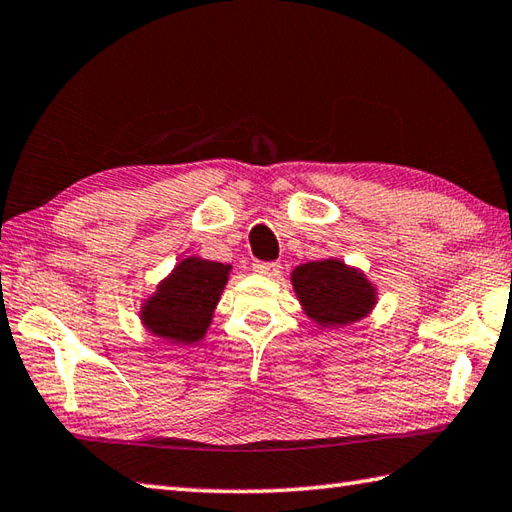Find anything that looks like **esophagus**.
Segmentation results:
<instances>
[{"mask_svg":"<svg viewBox=\"0 0 512 512\" xmlns=\"http://www.w3.org/2000/svg\"><path fill=\"white\" fill-rule=\"evenodd\" d=\"M253 270L257 275H264V277H275L282 273V264L279 262H255Z\"/></svg>","mask_w":512,"mask_h":512,"instance_id":"esophagus-1","label":"esophagus"}]
</instances>
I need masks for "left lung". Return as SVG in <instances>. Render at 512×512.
Instances as JSON below:
<instances>
[{"instance_id":"left-lung-1","label":"left lung","mask_w":512,"mask_h":512,"mask_svg":"<svg viewBox=\"0 0 512 512\" xmlns=\"http://www.w3.org/2000/svg\"><path fill=\"white\" fill-rule=\"evenodd\" d=\"M290 279L308 317L322 326L353 324L375 304V288L366 277L337 259L297 266Z\"/></svg>"}]
</instances>
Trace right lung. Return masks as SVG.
Returning <instances> with one entry per match:
<instances>
[{
    "mask_svg": "<svg viewBox=\"0 0 512 512\" xmlns=\"http://www.w3.org/2000/svg\"><path fill=\"white\" fill-rule=\"evenodd\" d=\"M228 268L199 257L184 259L146 302L142 310L146 328L175 344L199 342L228 282Z\"/></svg>",
    "mask_w": 512,
    "mask_h": 512,
    "instance_id": "add662e5",
    "label": "right lung"
}]
</instances>
